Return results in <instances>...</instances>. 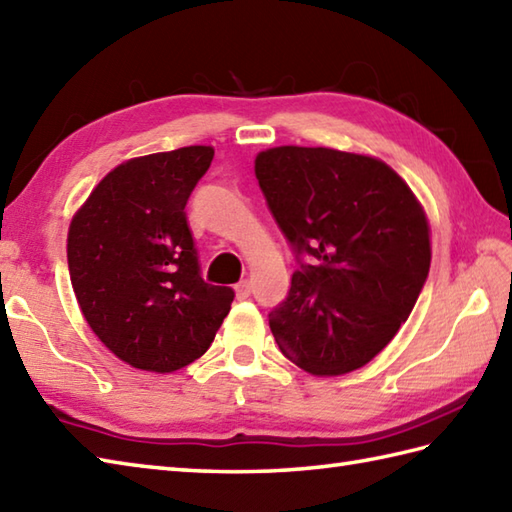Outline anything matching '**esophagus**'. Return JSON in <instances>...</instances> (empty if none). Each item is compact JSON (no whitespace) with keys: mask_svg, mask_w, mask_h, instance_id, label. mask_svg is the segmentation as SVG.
<instances>
[{"mask_svg":"<svg viewBox=\"0 0 512 512\" xmlns=\"http://www.w3.org/2000/svg\"><path fill=\"white\" fill-rule=\"evenodd\" d=\"M235 293H237V299H246L250 293H253V284H250L248 279H244V282H239V284H237Z\"/></svg>","mask_w":512,"mask_h":512,"instance_id":"34e87169","label":"esophagus"}]
</instances>
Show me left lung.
<instances>
[{"mask_svg":"<svg viewBox=\"0 0 512 512\" xmlns=\"http://www.w3.org/2000/svg\"><path fill=\"white\" fill-rule=\"evenodd\" d=\"M255 175L297 262L268 313L275 342L310 375L353 373L388 346L426 284L424 210L393 168L333 148H268Z\"/></svg>","mask_w":512,"mask_h":512,"instance_id":"obj_1","label":"left lung"}]
</instances>
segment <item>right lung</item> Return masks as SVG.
Here are the masks:
<instances>
[{
  "label": "right lung",
  "instance_id": "right-lung-1",
  "mask_svg": "<svg viewBox=\"0 0 512 512\" xmlns=\"http://www.w3.org/2000/svg\"><path fill=\"white\" fill-rule=\"evenodd\" d=\"M210 146L135 157L95 186L68 228V270L88 326L122 362L173 373L202 357L235 290L206 284L186 204Z\"/></svg>",
  "mask_w": 512,
  "mask_h": 512
}]
</instances>
